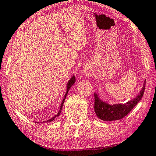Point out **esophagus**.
Returning a JSON list of instances; mask_svg holds the SVG:
<instances>
[{
    "label": "esophagus",
    "mask_w": 156,
    "mask_h": 156,
    "mask_svg": "<svg viewBox=\"0 0 156 156\" xmlns=\"http://www.w3.org/2000/svg\"><path fill=\"white\" fill-rule=\"evenodd\" d=\"M83 72H84V74H85V75L90 76L92 73V70L88 67H86L85 68H84Z\"/></svg>",
    "instance_id": "34e87169"
}]
</instances>
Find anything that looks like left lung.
Instances as JSON below:
<instances>
[{
    "instance_id": "1",
    "label": "left lung",
    "mask_w": 156,
    "mask_h": 156,
    "mask_svg": "<svg viewBox=\"0 0 156 156\" xmlns=\"http://www.w3.org/2000/svg\"><path fill=\"white\" fill-rule=\"evenodd\" d=\"M146 80L139 94L134 99L125 103H116L111 105L102 100L97 92H94V111L97 117L105 121H114L120 120L127 115L130 111L140 102L145 89Z\"/></svg>"
}]
</instances>
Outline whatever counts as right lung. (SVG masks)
<instances>
[{"mask_svg": "<svg viewBox=\"0 0 156 156\" xmlns=\"http://www.w3.org/2000/svg\"><path fill=\"white\" fill-rule=\"evenodd\" d=\"M75 75H73L72 77L70 78V80L68 81V83H67V85H66V94H65V96H64V99H63V100H62V104H61V106H60V109H59V112H58V113H57L55 116H54L53 117H52L51 119H48V120H47V121H43V122H51V121H53L54 119H55L57 117H58L59 115H60V114H61V112H62V107H63V104H64V101H65V99H66V95H67V94H68V91H69V90H70V88H71V86H72L74 83H75Z\"/></svg>", "mask_w": 156, "mask_h": 156, "instance_id": "obj_1", "label": "right lung"}]
</instances>
